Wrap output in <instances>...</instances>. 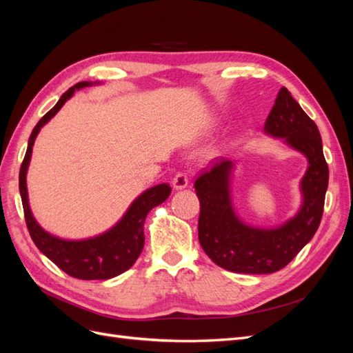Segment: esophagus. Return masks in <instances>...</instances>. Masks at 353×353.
Segmentation results:
<instances>
[{"label":"esophagus","mask_w":353,"mask_h":353,"mask_svg":"<svg viewBox=\"0 0 353 353\" xmlns=\"http://www.w3.org/2000/svg\"><path fill=\"white\" fill-rule=\"evenodd\" d=\"M172 185L175 190H184L188 185V178L185 174L178 172L174 179H172Z\"/></svg>","instance_id":"1"}]
</instances>
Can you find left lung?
<instances>
[{
  "label": "left lung",
  "mask_w": 353,
  "mask_h": 353,
  "mask_svg": "<svg viewBox=\"0 0 353 353\" xmlns=\"http://www.w3.org/2000/svg\"><path fill=\"white\" fill-rule=\"evenodd\" d=\"M265 134L283 138L307 159L301 181L302 205L296 215L274 228L244 223L232 206L230 159L215 160L196 179L200 200L199 241L221 268L239 274H271L283 270L311 241L323 218L328 166L318 126L285 87L266 117Z\"/></svg>",
  "instance_id": "left-lung-1"
}]
</instances>
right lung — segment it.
<instances>
[{
  "instance_id": "obj_1",
  "label": "right lung",
  "mask_w": 353,
  "mask_h": 353,
  "mask_svg": "<svg viewBox=\"0 0 353 353\" xmlns=\"http://www.w3.org/2000/svg\"><path fill=\"white\" fill-rule=\"evenodd\" d=\"M99 83L100 82L83 81L73 85L61 95L54 108L41 117L29 137L28 150L19 174V190L30 239L61 271L79 280H109L130 270L144 248V221L147 213L163 203L170 194L169 184H159L145 190L131 203V206L128 208L121 221L116 222V225L100 236L83 240H65L52 236L42 228L32 215L28 199L26 174L37 135L41 128L72 97L74 91Z\"/></svg>"
}]
</instances>
